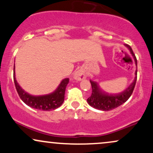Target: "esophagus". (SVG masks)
<instances>
[{"label": "esophagus", "mask_w": 153, "mask_h": 153, "mask_svg": "<svg viewBox=\"0 0 153 153\" xmlns=\"http://www.w3.org/2000/svg\"><path fill=\"white\" fill-rule=\"evenodd\" d=\"M86 78V74L82 70H79L77 72H75L74 75V78L77 80H81L82 79Z\"/></svg>", "instance_id": "obj_1"}]
</instances>
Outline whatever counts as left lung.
<instances>
[{
	"instance_id": "8db88e82",
	"label": "left lung",
	"mask_w": 153,
	"mask_h": 153,
	"mask_svg": "<svg viewBox=\"0 0 153 153\" xmlns=\"http://www.w3.org/2000/svg\"><path fill=\"white\" fill-rule=\"evenodd\" d=\"M125 46L129 49L131 53L132 54L137 65V59L134 52H133L132 49L128 45H125ZM137 71L135 72L136 77H135L132 83L125 91L117 94H107L100 88L99 84L97 82L90 80L91 87H92V94H91L90 97L87 99L88 104L94 108H96V109L110 111L114 109L124 103H125L129 99L131 95L132 94L133 91H134L137 81Z\"/></svg>"
}]
</instances>
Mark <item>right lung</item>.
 I'll return each mask as SVG.
<instances>
[{
  "mask_svg": "<svg viewBox=\"0 0 153 153\" xmlns=\"http://www.w3.org/2000/svg\"><path fill=\"white\" fill-rule=\"evenodd\" d=\"M14 69L15 66L13 68V80H14L16 88L18 92L19 97L26 105L39 110L52 111L56 109L62 104L65 99L66 86L69 82V79H64L60 82L56 91H54L52 94L45 95V96H31L25 92L19 85L15 78Z\"/></svg>",
  "mask_w": 153,
  "mask_h": 153,
  "instance_id": "right-lung-1",
  "label": "right lung"
}]
</instances>
